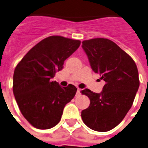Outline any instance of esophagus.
<instances>
[{"mask_svg": "<svg viewBox=\"0 0 148 148\" xmlns=\"http://www.w3.org/2000/svg\"><path fill=\"white\" fill-rule=\"evenodd\" d=\"M80 89L79 88H78L77 89V92H76V95H76V96H78V95H79L80 94H81V92H80Z\"/></svg>", "mask_w": 148, "mask_h": 148, "instance_id": "esophagus-1", "label": "esophagus"}]
</instances>
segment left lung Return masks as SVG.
<instances>
[{"instance_id":"1","label":"left lung","mask_w":148,"mask_h":148,"mask_svg":"<svg viewBox=\"0 0 148 148\" xmlns=\"http://www.w3.org/2000/svg\"><path fill=\"white\" fill-rule=\"evenodd\" d=\"M82 47L92 69L106 82L100 93L82 91L90 99L88 108L82 111V119L91 129L108 132L122 121L132 106L140 85L138 68L127 53L108 39L84 40Z\"/></svg>"}]
</instances>
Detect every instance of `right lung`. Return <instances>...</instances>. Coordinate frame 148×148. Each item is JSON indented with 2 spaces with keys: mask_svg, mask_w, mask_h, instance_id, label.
I'll use <instances>...</instances> for the list:
<instances>
[{
  "mask_svg": "<svg viewBox=\"0 0 148 148\" xmlns=\"http://www.w3.org/2000/svg\"><path fill=\"white\" fill-rule=\"evenodd\" d=\"M79 40L51 36L35 45L15 68L13 92L23 117L38 129H49L60 122L63 108L77 88L61 87L52 81L64 61L80 46Z\"/></svg>",
  "mask_w": 148,
  "mask_h": 148,
  "instance_id": "1",
  "label": "right lung"
}]
</instances>
